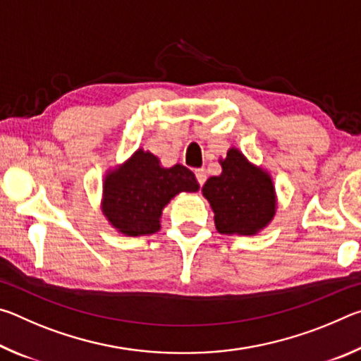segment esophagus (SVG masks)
I'll list each match as a JSON object with an SVG mask.
<instances>
[{
	"instance_id": "obj_1",
	"label": "esophagus",
	"mask_w": 361,
	"mask_h": 361,
	"mask_svg": "<svg viewBox=\"0 0 361 361\" xmlns=\"http://www.w3.org/2000/svg\"><path fill=\"white\" fill-rule=\"evenodd\" d=\"M195 178H197V183L200 186L204 185L205 183V180H207V173H205V170L204 169H197L195 170Z\"/></svg>"
}]
</instances>
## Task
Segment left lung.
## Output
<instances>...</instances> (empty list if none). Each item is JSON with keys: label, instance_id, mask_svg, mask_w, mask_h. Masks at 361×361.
Instances as JSON below:
<instances>
[{"label": "left lung", "instance_id": "8db88e82", "mask_svg": "<svg viewBox=\"0 0 361 361\" xmlns=\"http://www.w3.org/2000/svg\"><path fill=\"white\" fill-rule=\"evenodd\" d=\"M221 173L210 176L202 195L215 213L219 234L256 235L267 228L277 212V192L271 173L250 162L240 149L231 146L219 157Z\"/></svg>", "mask_w": 361, "mask_h": 361}]
</instances>
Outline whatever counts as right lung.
<instances>
[{
	"label": "right lung",
	"instance_id": "obj_1",
	"mask_svg": "<svg viewBox=\"0 0 361 361\" xmlns=\"http://www.w3.org/2000/svg\"><path fill=\"white\" fill-rule=\"evenodd\" d=\"M191 170L181 164L162 167L159 157L138 148L103 178L102 212L111 228L127 237L161 229L162 210L180 192L199 191Z\"/></svg>",
	"mask_w": 361,
	"mask_h": 361
}]
</instances>
